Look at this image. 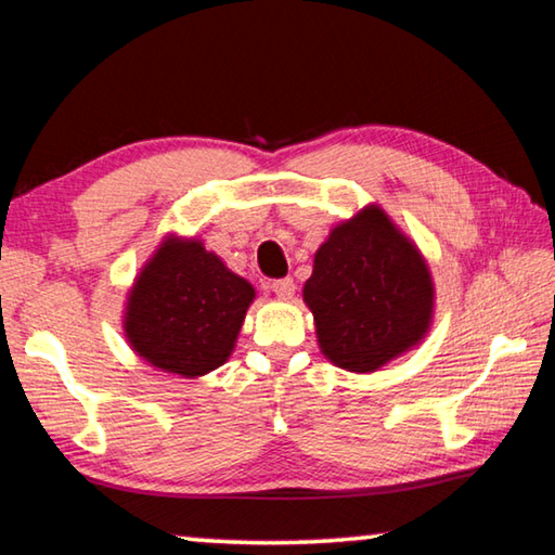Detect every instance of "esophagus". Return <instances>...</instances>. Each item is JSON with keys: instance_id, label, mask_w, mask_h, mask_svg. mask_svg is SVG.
I'll use <instances>...</instances> for the list:
<instances>
[{"instance_id": "esophagus-1", "label": "esophagus", "mask_w": 555, "mask_h": 555, "mask_svg": "<svg viewBox=\"0 0 555 555\" xmlns=\"http://www.w3.org/2000/svg\"><path fill=\"white\" fill-rule=\"evenodd\" d=\"M269 291L271 294H276L279 298H291L294 296V291H296V286H294V281L291 279H276V281H271L269 284Z\"/></svg>"}]
</instances>
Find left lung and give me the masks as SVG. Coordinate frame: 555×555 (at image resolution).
<instances>
[{
	"instance_id": "left-lung-1",
	"label": "left lung",
	"mask_w": 555,
	"mask_h": 555,
	"mask_svg": "<svg viewBox=\"0 0 555 555\" xmlns=\"http://www.w3.org/2000/svg\"><path fill=\"white\" fill-rule=\"evenodd\" d=\"M304 300L325 360L370 374L424 343L436 286L416 242L372 203L318 247Z\"/></svg>"
}]
</instances>
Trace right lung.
Instances as JSON below:
<instances>
[{
    "mask_svg": "<svg viewBox=\"0 0 555 555\" xmlns=\"http://www.w3.org/2000/svg\"><path fill=\"white\" fill-rule=\"evenodd\" d=\"M255 298L201 240L168 234L131 284L121 327L152 367L195 379L228 362Z\"/></svg>",
    "mask_w": 555,
    "mask_h": 555,
    "instance_id": "obj_1",
    "label": "right lung"
}]
</instances>
